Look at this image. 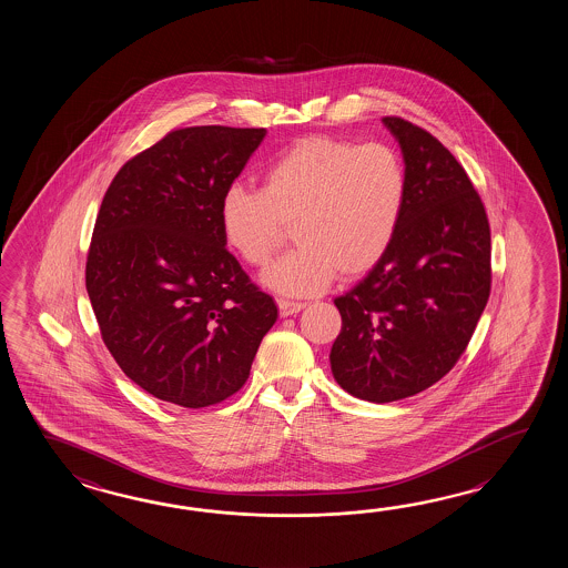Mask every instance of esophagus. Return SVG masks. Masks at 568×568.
Returning <instances> with one entry per match:
<instances>
[{
  "label": "esophagus",
  "instance_id": "obj_1",
  "mask_svg": "<svg viewBox=\"0 0 568 568\" xmlns=\"http://www.w3.org/2000/svg\"><path fill=\"white\" fill-rule=\"evenodd\" d=\"M306 304L304 302L278 301L280 316L301 313Z\"/></svg>",
  "mask_w": 568,
  "mask_h": 568
}]
</instances>
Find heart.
Instances as JSON below:
<instances>
[{"label": "heart", "mask_w": 568, "mask_h": 568, "mask_svg": "<svg viewBox=\"0 0 568 568\" xmlns=\"http://www.w3.org/2000/svg\"><path fill=\"white\" fill-rule=\"evenodd\" d=\"M408 199V174L386 144L328 135L298 140L264 172V186H230L219 205L223 237L247 266L264 267L292 227L296 247L264 274L267 288L311 296L374 270Z\"/></svg>", "instance_id": "obj_1"}]
</instances>
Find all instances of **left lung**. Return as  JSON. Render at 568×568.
Masks as SVG:
<instances>
[{
  "instance_id": "8db88e82",
  "label": "left lung",
  "mask_w": 568,
  "mask_h": 568,
  "mask_svg": "<svg viewBox=\"0 0 568 568\" xmlns=\"http://www.w3.org/2000/svg\"><path fill=\"white\" fill-rule=\"evenodd\" d=\"M398 140L408 199L382 262L335 298L338 386L386 404L436 384L467 349L491 290V233L481 196L433 133L384 118Z\"/></svg>"
}]
</instances>
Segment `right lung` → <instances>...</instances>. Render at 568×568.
<instances>
[{
  "mask_svg": "<svg viewBox=\"0 0 568 568\" xmlns=\"http://www.w3.org/2000/svg\"><path fill=\"white\" fill-rule=\"evenodd\" d=\"M264 128L194 125L128 160L97 215L85 284L121 372L182 408L230 398L278 318L227 252L221 196Z\"/></svg>",
  "mask_w": 568,
  "mask_h": 568,
  "instance_id": "1",
  "label": "right lung"
}]
</instances>
